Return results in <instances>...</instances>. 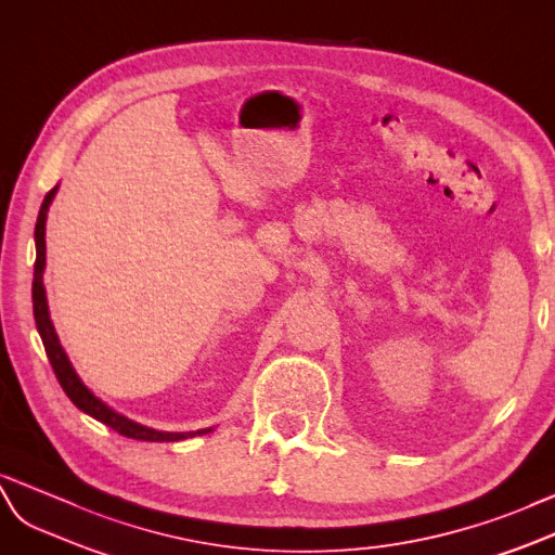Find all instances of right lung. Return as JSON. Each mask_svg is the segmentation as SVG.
<instances>
[{
	"label": "right lung",
	"instance_id": "obj_1",
	"mask_svg": "<svg viewBox=\"0 0 555 555\" xmlns=\"http://www.w3.org/2000/svg\"><path fill=\"white\" fill-rule=\"evenodd\" d=\"M55 192H59V184L44 196V204L39 208L37 216V224H35V246H37V260H35V281H33V309H35V323L41 343H44L47 357L53 365V373L59 377L63 391L67 393V399L73 401L81 413L91 415L93 420L103 422L107 426H112L117 434L126 436V438H135V440H150V443H170V440H182V438H192V436H202L208 434L212 429H198V431H188V434H176V431H159L152 429V426H145L140 422H133L126 415L117 413L115 408H109L107 403H103L98 396L83 385L81 377L77 375V371L69 363L67 353L61 345L59 335H55V328L51 323V314H49V302H47V291H44V267H47V212L49 206L53 202Z\"/></svg>",
	"mask_w": 555,
	"mask_h": 555
}]
</instances>
